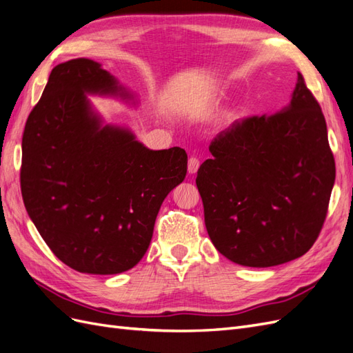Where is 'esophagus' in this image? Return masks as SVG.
Instances as JSON below:
<instances>
[{"mask_svg":"<svg viewBox=\"0 0 353 353\" xmlns=\"http://www.w3.org/2000/svg\"><path fill=\"white\" fill-rule=\"evenodd\" d=\"M199 166H200V162H199L197 157H190L188 159V174L190 175L196 174L199 170Z\"/></svg>","mask_w":353,"mask_h":353,"instance_id":"34e87169","label":"esophagus"}]
</instances>
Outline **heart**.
Here are the masks:
<instances>
[{
    "label": "heart",
    "mask_w": 353,
    "mask_h": 353,
    "mask_svg": "<svg viewBox=\"0 0 353 353\" xmlns=\"http://www.w3.org/2000/svg\"><path fill=\"white\" fill-rule=\"evenodd\" d=\"M234 121H236V116H232V114H231V116L228 117V123H232Z\"/></svg>",
    "instance_id": "obj_1"
}]
</instances>
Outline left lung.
I'll use <instances>...</instances> for the list:
<instances>
[{"label":"left lung","mask_w":353,"mask_h":353,"mask_svg":"<svg viewBox=\"0 0 353 353\" xmlns=\"http://www.w3.org/2000/svg\"><path fill=\"white\" fill-rule=\"evenodd\" d=\"M196 184L213 245L234 263L268 268L312 248L336 165L321 108L299 73L290 103L218 135Z\"/></svg>","instance_id":"obj_1"}]
</instances>
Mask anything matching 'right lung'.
Here are the masks:
<instances>
[{"label":"right lung","mask_w":353,"mask_h":353,"mask_svg":"<svg viewBox=\"0 0 353 353\" xmlns=\"http://www.w3.org/2000/svg\"><path fill=\"white\" fill-rule=\"evenodd\" d=\"M88 95L140 103L100 63H60L26 121L20 185L29 218L63 263L121 274L145 254L160 206L185 178L187 153L150 150L128 126L105 123Z\"/></svg>","instance_id":"obj_1"}]
</instances>
